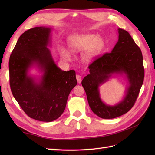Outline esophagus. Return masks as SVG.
I'll return each mask as SVG.
<instances>
[{"mask_svg": "<svg viewBox=\"0 0 155 155\" xmlns=\"http://www.w3.org/2000/svg\"><path fill=\"white\" fill-rule=\"evenodd\" d=\"M76 78H77V80L78 81V83H81V81H82V77H81V76L77 74V76H76Z\"/></svg>", "mask_w": 155, "mask_h": 155, "instance_id": "1", "label": "esophagus"}]
</instances>
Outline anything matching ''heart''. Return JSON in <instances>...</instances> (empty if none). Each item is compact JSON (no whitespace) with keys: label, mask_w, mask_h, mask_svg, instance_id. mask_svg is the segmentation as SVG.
<instances>
[{"label":"heart","mask_w":155,"mask_h":155,"mask_svg":"<svg viewBox=\"0 0 155 155\" xmlns=\"http://www.w3.org/2000/svg\"><path fill=\"white\" fill-rule=\"evenodd\" d=\"M68 42L72 52L83 51L81 58L84 63L93 61L103 50L105 45L104 38L94 33L74 35L69 38ZM71 51L65 47L61 48L60 54L64 61H70L72 59Z\"/></svg>","instance_id":"b5f03b06"}]
</instances>
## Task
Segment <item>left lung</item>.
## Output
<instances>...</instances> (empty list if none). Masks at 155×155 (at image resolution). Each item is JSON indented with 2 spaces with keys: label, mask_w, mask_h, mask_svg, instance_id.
I'll return each instance as SVG.
<instances>
[{
  "label": "left lung",
  "mask_w": 155,
  "mask_h": 155,
  "mask_svg": "<svg viewBox=\"0 0 155 155\" xmlns=\"http://www.w3.org/2000/svg\"><path fill=\"white\" fill-rule=\"evenodd\" d=\"M118 42L110 53L104 54L92 63L89 74L82 81L92 111L104 119L120 117L129 111L135 103L142 87L144 71L143 54L127 31L118 28ZM118 75H123L128 86L122 100L114 105L101 99L99 87Z\"/></svg>",
  "instance_id": "left-lung-1"
}]
</instances>
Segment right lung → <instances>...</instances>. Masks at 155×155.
Here are the masks:
<instances>
[{
    "mask_svg": "<svg viewBox=\"0 0 155 155\" xmlns=\"http://www.w3.org/2000/svg\"><path fill=\"white\" fill-rule=\"evenodd\" d=\"M52 27H37L19 37L9 59L10 85L16 101L28 117L52 122L61 116L76 85L74 70L64 71L51 52ZM36 68L41 74H30Z\"/></svg>",
    "mask_w": 155,
    "mask_h": 155,
    "instance_id": "add662e5",
    "label": "right lung"
}]
</instances>
